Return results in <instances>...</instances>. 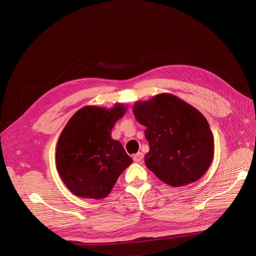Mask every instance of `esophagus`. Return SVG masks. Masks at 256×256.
Wrapping results in <instances>:
<instances>
[{"instance_id":"34e87169","label":"esophagus","mask_w":256,"mask_h":256,"mask_svg":"<svg viewBox=\"0 0 256 256\" xmlns=\"http://www.w3.org/2000/svg\"><path fill=\"white\" fill-rule=\"evenodd\" d=\"M143 154L142 152H138V154H134V156H132V160H134V162H136V163H141L142 160H143Z\"/></svg>"}]
</instances>
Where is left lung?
<instances>
[{
	"instance_id": "8db88e82",
	"label": "left lung",
	"mask_w": 256,
	"mask_h": 256,
	"mask_svg": "<svg viewBox=\"0 0 256 256\" xmlns=\"http://www.w3.org/2000/svg\"><path fill=\"white\" fill-rule=\"evenodd\" d=\"M132 112L146 126L150 152L145 165L158 178L176 188L204 176L214 158V137L196 108L171 93H160L136 102Z\"/></svg>"
}]
</instances>
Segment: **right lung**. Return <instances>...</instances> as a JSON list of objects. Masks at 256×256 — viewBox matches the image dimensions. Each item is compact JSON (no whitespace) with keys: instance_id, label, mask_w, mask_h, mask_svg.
<instances>
[{"instance_id":"right-lung-1","label":"right lung","mask_w":256,"mask_h":256,"mask_svg":"<svg viewBox=\"0 0 256 256\" xmlns=\"http://www.w3.org/2000/svg\"><path fill=\"white\" fill-rule=\"evenodd\" d=\"M128 111L124 104L112 108L86 106L76 111L58 139L56 167L74 195L102 199L132 160L121 143L111 137L116 121Z\"/></svg>"}]
</instances>
